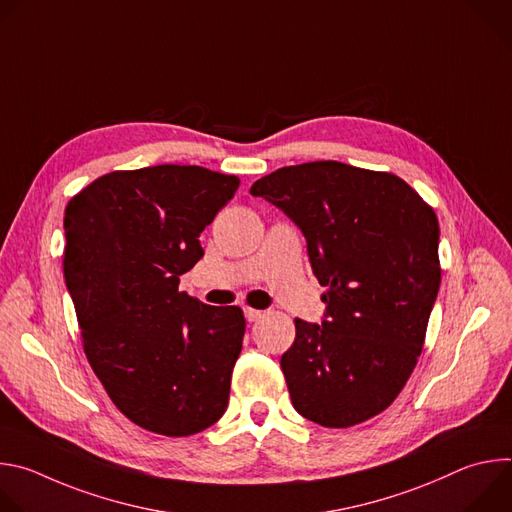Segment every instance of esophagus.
<instances>
[{
  "label": "esophagus",
  "mask_w": 512,
  "mask_h": 512,
  "mask_svg": "<svg viewBox=\"0 0 512 512\" xmlns=\"http://www.w3.org/2000/svg\"><path fill=\"white\" fill-rule=\"evenodd\" d=\"M243 312H245L247 322H257V320H261V318L265 316V312H263V310H253V308H245Z\"/></svg>",
  "instance_id": "obj_1"
}]
</instances>
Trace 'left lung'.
I'll return each instance as SVG.
<instances>
[{"label":"left lung","instance_id":"1","mask_svg":"<svg viewBox=\"0 0 512 512\" xmlns=\"http://www.w3.org/2000/svg\"><path fill=\"white\" fill-rule=\"evenodd\" d=\"M294 223L326 304L296 318L281 371L296 411L350 427L387 409L421 354L442 281L435 212L401 178L340 162L279 168L251 186Z\"/></svg>","mask_w":512,"mask_h":512}]
</instances>
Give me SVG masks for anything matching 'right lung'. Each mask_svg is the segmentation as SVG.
<instances>
[{
  "label": "right lung",
  "mask_w": 512,
  "mask_h": 512,
  "mask_svg": "<svg viewBox=\"0 0 512 512\" xmlns=\"http://www.w3.org/2000/svg\"><path fill=\"white\" fill-rule=\"evenodd\" d=\"M239 178L164 164L97 178L64 212V279L85 354L117 409L182 437L223 417L243 348L241 308L178 291L200 233Z\"/></svg>",
  "instance_id": "add662e5"
}]
</instances>
